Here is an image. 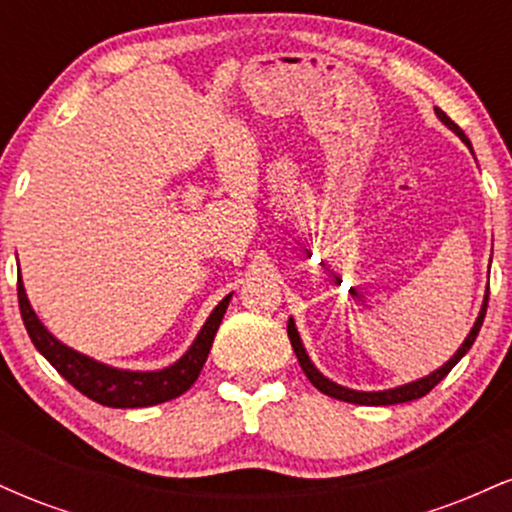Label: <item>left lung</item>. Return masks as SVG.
<instances>
[{"label": "left lung", "mask_w": 512, "mask_h": 512, "mask_svg": "<svg viewBox=\"0 0 512 512\" xmlns=\"http://www.w3.org/2000/svg\"><path fill=\"white\" fill-rule=\"evenodd\" d=\"M436 115L440 117V120L445 122V125H448V127L452 129V132L460 134L462 142L467 144L469 149H472V144H469V139L464 137L462 129L457 127L455 122H452L450 117L443 113V110L436 108ZM486 305H489V293H486L484 305H481V313H479V317H477V322H474V327H472V332H469V337L464 339V344L460 346V349H457V354L452 356L450 361L445 363L443 368H438L436 373L426 375V378L416 380V383L395 387V390H385V392H356V390H349V387H342V385L332 383V380H327L325 375H322L320 370H317V368L313 366V363H310V358H308V354H305V349H303V344H301V337H298L296 325H293V320H289V339H291L293 351H296V356H298V363H301L303 373L308 375V380L317 387V390L325 392V395H330V397H334V399H342V402L368 404V407H387V404H402V402H411V399H419V397L428 395V392H431L433 387H436V385L440 383V380H443L445 375L450 373L452 368H455V363L460 361V358H462L464 354H467L469 349H472L474 339H477V334H479V330H481V322H484V317H486Z\"/></svg>", "instance_id": "obj_1"}]
</instances>
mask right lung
Masks as SVG:
<instances>
[{"label": "right lung", "mask_w": 512, "mask_h": 512, "mask_svg": "<svg viewBox=\"0 0 512 512\" xmlns=\"http://www.w3.org/2000/svg\"><path fill=\"white\" fill-rule=\"evenodd\" d=\"M16 289H19V308L23 325H26V332L35 344V349L48 358L52 368H55L67 383H72L81 395L103 404V407L115 409L151 407V404L168 402V399L180 397L182 392L190 390L199 378V370H202L204 361H207L216 330H219L223 313H226L228 301H231V296H226L219 305H216L214 313L209 315L207 322H204L202 332L197 334L195 344L190 346V351H187L178 363H173L170 368L154 370V373H132V370H117L103 366V363L76 354L74 349L57 342V339L45 330L43 322L35 317L31 303H28L26 298V291H23L21 279Z\"/></svg>", "instance_id": "1"}]
</instances>
